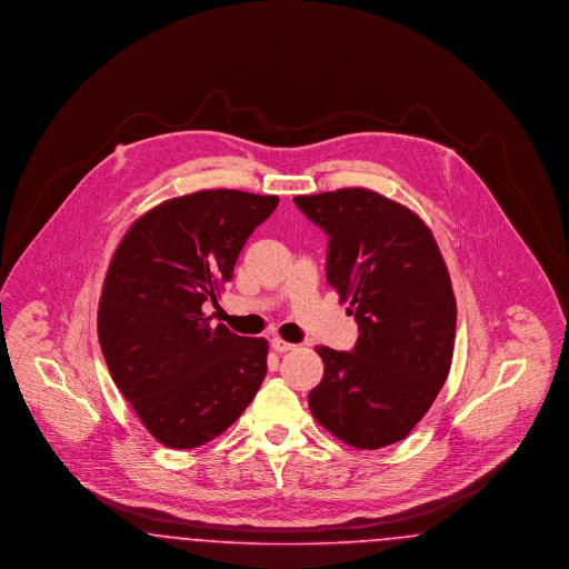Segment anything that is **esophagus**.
<instances>
[{"label": "esophagus", "mask_w": 569, "mask_h": 569, "mask_svg": "<svg viewBox=\"0 0 569 569\" xmlns=\"http://www.w3.org/2000/svg\"><path fill=\"white\" fill-rule=\"evenodd\" d=\"M271 348L274 352H290V350H295L297 346H295V343H290V341H283L281 337H272Z\"/></svg>", "instance_id": "esophagus-1"}]
</instances>
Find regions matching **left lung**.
Wrapping results in <instances>:
<instances>
[{
  "mask_svg": "<svg viewBox=\"0 0 569 569\" xmlns=\"http://www.w3.org/2000/svg\"><path fill=\"white\" fill-rule=\"evenodd\" d=\"M328 234L326 279L350 300L352 352L316 348L325 378L309 409L326 431L360 450L406 439L450 373L457 300L429 226L365 188L297 196Z\"/></svg>",
  "mask_w": 569,
  "mask_h": 569,
  "instance_id": "obj_1",
  "label": "left lung"
}]
</instances>
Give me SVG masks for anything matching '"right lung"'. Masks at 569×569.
<instances>
[{
  "mask_svg": "<svg viewBox=\"0 0 569 569\" xmlns=\"http://www.w3.org/2000/svg\"><path fill=\"white\" fill-rule=\"evenodd\" d=\"M277 196L202 190L138 217L117 247L98 307L112 381L160 443L190 450L223 433L267 378L269 343L202 313L232 279Z\"/></svg>",
  "mask_w": 569,
  "mask_h": 569,
  "instance_id": "1",
  "label": "right lung"
}]
</instances>
